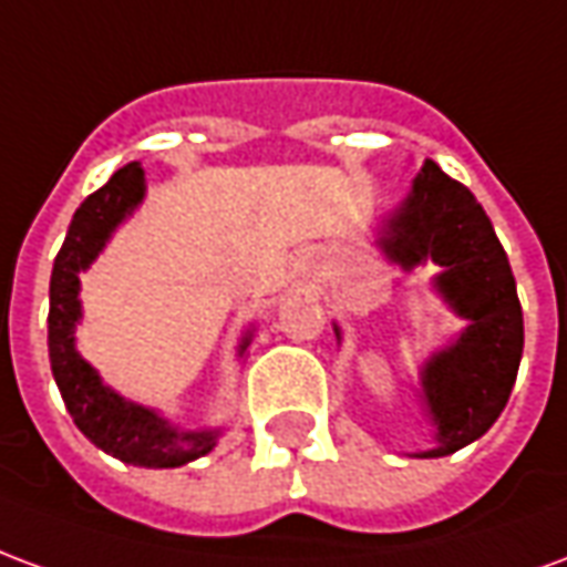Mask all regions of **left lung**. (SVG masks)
<instances>
[{
  "label": "left lung",
  "instance_id": "obj_1",
  "mask_svg": "<svg viewBox=\"0 0 567 567\" xmlns=\"http://www.w3.org/2000/svg\"><path fill=\"white\" fill-rule=\"evenodd\" d=\"M382 248L404 270L422 260L440 264L437 291L471 321L422 370L425 404L437 425V450L425 458H440L483 437L507 406L523 358L516 279L483 206L434 161H425L410 199L385 224Z\"/></svg>",
  "mask_w": 567,
  "mask_h": 567
}]
</instances>
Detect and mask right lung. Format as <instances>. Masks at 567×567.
Masks as SVG:
<instances>
[{
  "instance_id": "right-lung-1",
  "label": "right lung",
  "mask_w": 567,
  "mask_h": 567,
  "mask_svg": "<svg viewBox=\"0 0 567 567\" xmlns=\"http://www.w3.org/2000/svg\"><path fill=\"white\" fill-rule=\"evenodd\" d=\"M142 194L145 173L140 163H127L72 215L66 243L51 272L48 352L60 394L84 437L127 464L178 467L206 455L215 446L218 431H175L151 410L130 404L121 394L105 389L96 370L75 352V321L81 319L79 272L91 267L112 230L127 218L133 206H140ZM246 346L248 337L239 349L246 352Z\"/></svg>"
}]
</instances>
